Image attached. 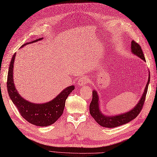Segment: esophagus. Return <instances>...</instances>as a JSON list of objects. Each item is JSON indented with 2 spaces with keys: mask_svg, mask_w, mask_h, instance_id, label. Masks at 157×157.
<instances>
[{
  "mask_svg": "<svg viewBox=\"0 0 157 157\" xmlns=\"http://www.w3.org/2000/svg\"><path fill=\"white\" fill-rule=\"evenodd\" d=\"M90 78L87 77V76H83L81 78H80L78 80V86H83V85L89 83Z\"/></svg>",
  "mask_w": 157,
  "mask_h": 157,
  "instance_id": "esophagus-1",
  "label": "esophagus"
}]
</instances>
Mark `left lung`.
Returning a JSON list of instances; mask_svg holds the SVG:
<instances>
[{"label":"left lung","mask_w":157,"mask_h":157,"mask_svg":"<svg viewBox=\"0 0 157 157\" xmlns=\"http://www.w3.org/2000/svg\"><path fill=\"white\" fill-rule=\"evenodd\" d=\"M131 48L133 54H134L135 55L140 57L141 59L145 61L143 51H142L141 46L138 43H137L134 40H132ZM149 81L150 74L148 78V82L147 83L143 95H142V97L138 103L137 104L136 106L134 109H132L129 112H127L126 113H124L122 114V115L114 117H107L106 115H103L101 113L99 108V98L98 94L95 90H94L92 92V101L90 104V115H91V116L94 118L95 121H96L99 125L106 128L117 127L123 124H125L126 123L129 122L130 121L134 120V118H136L137 116L140 113L141 111L142 110V108L144 107Z\"/></svg>","instance_id":"8db88e82"}]
</instances>
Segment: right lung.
I'll use <instances>...</instances> for the list:
<instances>
[{
    "label": "right lung",
    "instance_id": "add662e5",
    "mask_svg": "<svg viewBox=\"0 0 157 157\" xmlns=\"http://www.w3.org/2000/svg\"><path fill=\"white\" fill-rule=\"evenodd\" d=\"M42 39V38L32 41L33 43ZM29 42L23 44L25 46ZM16 53L13 55L9 67L7 77V89L9 96L18 109L21 117L27 122L38 126H47L51 125L62 115L65 100L71 92L75 89L74 86H71L64 89L58 96L50 102L43 104L33 103L28 101L20 96L14 86L13 80V67Z\"/></svg>",
    "mask_w": 157,
    "mask_h": 157
}]
</instances>
